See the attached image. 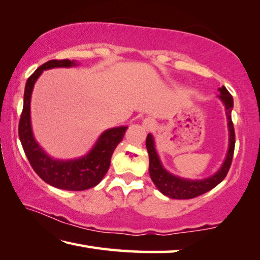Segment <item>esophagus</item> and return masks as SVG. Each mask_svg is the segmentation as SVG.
<instances>
[{"instance_id":"34e87169","label":"esophagus","mask_w":260,"mask_h":260,"mask_svg":"<svg viewBox=\"0 0 260 260\" xmlns=\"http://www.w3.org/2000/svg\"><path fill=\"white\" fill-rule=\"evenodd\" d=\"M142 125H143V127H144V129H145L146 131H150V130L153 129L154 125H155V123L153 122V119L145 118V119H144V121H143Z\"/></svg>"}]
</instances>
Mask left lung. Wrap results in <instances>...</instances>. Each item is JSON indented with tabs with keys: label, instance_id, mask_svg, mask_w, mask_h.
<instances>
[{
	"label": "left lung",
	"instance_id": "1",
	"mask_svg": "<svg viewBox=\"0 0 260 260\" xmlns=\"http://www.w3.org/2000/svg\"><path fill=\"white\" fill-rule=\"evenodd\" d=\"M218 91L219 95L217 98L221 100L223 106L225 108L228 130H229V146H228V152L224 161H223L216 173H214L208 178L201 179V180H190V179L180 178L178 175L172 174L171 172L167 171L162 166L159 154L157 150H155L153 136L151 134L147 135L146 149L147 152H149L150 159L149 173L151 180L153 181L159 191L166 195V197L178 200L197 198L199 195L205 194L210 189H213L214 187H216L219 182L223 181V179L226 177L228 172H229L235 150V130L233 121H231V110L234 108V99L224 86L218 88Z\"/></svg>",
	"mask_w": 260,
	"mask_h": 260
}]
</instances>
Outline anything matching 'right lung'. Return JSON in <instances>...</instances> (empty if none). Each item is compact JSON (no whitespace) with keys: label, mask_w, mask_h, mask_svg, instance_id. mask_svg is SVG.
<instances>
[{"label":"right lung","mask_w":260,"mask_h":260,"mask_svg":"<svg viewBox=\"0 0 260 260\" xmlns=\"http://www.w3.org/2000/svg\"><path fill=\"white\" fill-rule=\"evenodd\" d=\"M77 65V61L70 59L50 60L34 72L25 83L23 111L18 125L19 141L34 171L46 183L65 190H85L99 185L109 170L111 155L127 129L126 125H122L103 131L89 152L75 159L52 158L42 149L34 137L31 126L30 103L35 83L44 71Z\"/></svg>","instance_id":"obj_1"}]
</instances>
